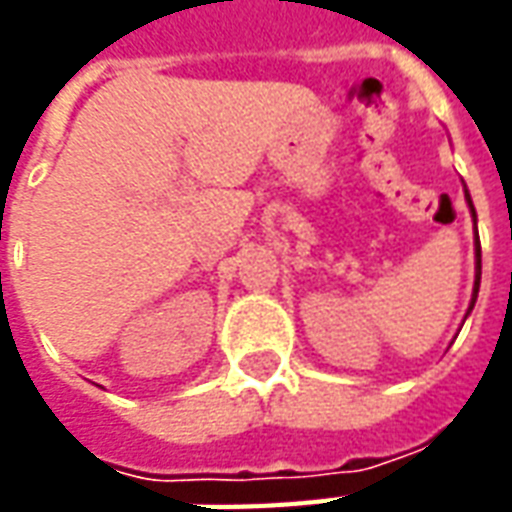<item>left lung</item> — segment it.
I'll return each mask as SVG.
<instances>
[{
    "instance_id": "1",
    "label": "left lung",
    "mask_w": 512,
    "mask_h": 512,
    "mask_svg": "<svg viewBox=\"0 0 512 512\" xmlns=\"http://www.w3.org/2000/svg\"><path fill=\"white\" fill-rule=\"evenodd\" d=\"M463 197L469 202V213H472L474 219V227H477V213H474V205H472V197H469V189L463 186ZM480 274H483V260H480V241H474V290H472V301H469V310L466 315L474 310V301H477V293H480ZM466 321V318H463Z\"/></svg>"
}]
</instances>
